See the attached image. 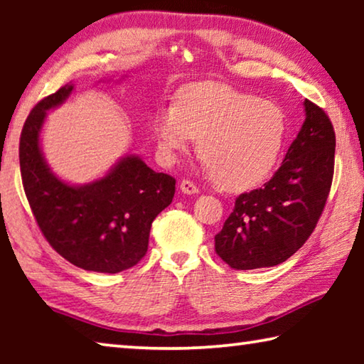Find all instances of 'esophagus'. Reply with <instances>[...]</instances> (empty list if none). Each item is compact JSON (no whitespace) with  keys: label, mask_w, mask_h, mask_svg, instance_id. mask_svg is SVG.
<instances>
[{"label":"esophagus","mask_w":364,"mask_h":364,"mask_svg":"<svg viewBox=\"0 0 364 364\" xmlns=\"http://www.w3.org/2000/svg\"><path fill=\"white\" fill-rule=\"evenodd\" d=\"M180 189H181L183 194H188V196L199 193V188H197L196 184L193 181H189V180H183L180 183Z\"/></svg>","instance_id":"obj_1"}]
</instances>
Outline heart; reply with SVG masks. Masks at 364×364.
Returning <instances> with one entry per match:
<instances>
[{
    "mask_svg": "<svg viewBox=\"0 0 364 364\" xmlns=\"http://www.w3.org/2000/svg\"><path fill=\"white\" fill-rule=\"evenodd\" d=\"M160 159L173 164L199 139V154L220 188L244 193L268 180L281 157L286 115L278 104L225 83L183 88L175 106L152 117Z\"/></svg>",
    "mask_w": 364,
    "mask_h": 364,
    "instance_id": "heart-1",
    "label": "heart"
}]
</instances>
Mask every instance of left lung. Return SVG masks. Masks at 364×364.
Returning a JSON list of instances; mask_svg holds the SVG:
<instances>
[{"label":"left lung","mask_w":364,"mask_h":364,"mask_svg":"<svg viewBox=\"0 0 364 364\" xmlns=\"http://www.w3.org/2000/svg\"><path fill=\"white\" fill-rule=\"evenodd\" d=\"M305 122L279 170L263 188L241 194L215 250L234 269L274 267L315 230L334 175L336 133L321 107L305 100Z\"/></svg>","instance_id":"1"}]
</instances>
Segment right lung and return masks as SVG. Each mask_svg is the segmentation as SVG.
<instances>
[{"mask_svg": "<svg viewBox=\"0 0 364 364\" xmlns=\"http://www.w3.org/2000/svg\"><path fill=\"white\" fill-rule=\"evenodd\" d=\"M73 85L41 100L22 128L19 160L23 189L51 247L75 267L120 273L146 255L152 221L175 196V178L157 173L133 154L100 180L70 184L53 173L41 151L48 115L69 100Z\"/></svg>", "mask_w": 364, "mask_h": 364, "instance_id": "add662e5", "label": "right lung"}]
</instances>
